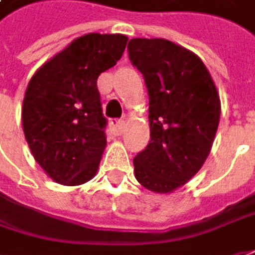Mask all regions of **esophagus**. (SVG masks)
Masks as SVG:
<instances>
[{
    "label": "esophagus",
    "mask_w": 255,
    "mask_h": 255,
    "mask_svg": "<svg viewBox=\"0 0 255 255\" xmlns=\"http://www.w3.org/2000/svg\"><path fill=\"white\" fill-rule=\"evenodd\" d=\"M110 128H111V132L114 135H121L123 131H124V128H126V123L123 120H113L110 123Z\"/></svg>",
    "instance_id": "34e87169"
}]
</instances>
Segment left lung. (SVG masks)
I'll list each match as a JSON object with an SVG mask.
<instances>
[{
	"label": "left lung",
	"instance_id": "obj_1",
	"mask_svg": "<svg viewBox=\"0 0 255 255\" xmlns=\"http://www.w3.org/2000/svg\"><path fill=\"white\" fill-rule=\"evenodd\" d=\"M128 55L149 97V142L134 157V175L149 191L170 194L207 160L220 123V94L201 58L168 39H129Z\"/></svg>",
	"mask_w": 255,
	"mask_h": 255
}]
</instances>
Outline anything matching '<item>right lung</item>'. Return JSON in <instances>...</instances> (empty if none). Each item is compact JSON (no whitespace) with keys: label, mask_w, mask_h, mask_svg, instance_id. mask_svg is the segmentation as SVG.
<instances>
[{"label":"right lung","mask_w":255,"mask_h":255,"mask_svg":"<svg viewBox=\"0 0 255 255\" xmlns=\"http://www.w3.org/2000/svg\"><path fill=\"white\" fill-rule=\"evenodd\" d=\"M123 34L78 37L44 62L28 83L21 120L34 160L55 183L94 178L107 138L97 80L123 57Z\"/></svg>","instance_id":"1"}]
</instances>
